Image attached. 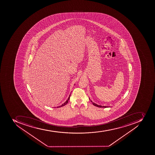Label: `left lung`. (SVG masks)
<instances>
[{
    "label": "left lung",
    "mask_w": 155,
    "mask_h": 155,
    "mask_svg": "<svg viewBox=\"0 0 155 155\" xmlns=\"http://www.w3.org/2000/svg\"><path fill=\"white\" fill-rule=\"evenodd\" d=\"M91 102H92V104H93V105H94V106H95L97 107H107L106 106H100V105H97V104H95L91 100Z\"/></svg>",
    "instance_id": "8db88e82"
}]
</instances>
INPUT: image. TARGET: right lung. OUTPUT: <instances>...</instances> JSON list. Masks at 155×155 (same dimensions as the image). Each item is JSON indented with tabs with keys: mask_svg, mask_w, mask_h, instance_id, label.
Instances as JSON below:
<instances>
[{
	"mask_svg": "<svg viewBox=\"0 0 155 155\" xmlns=\"http://www.w3.org/2000/svg\"><path fill=\"white\" fill-rule=\"evenodd\" d=\"M70 95H71V94L70 95L68 99H67V101H66V102H65L64 103V104H62V105H61V106L58 107H61L64 106V105H66V104H67V103L68 102V100H69L70 99Z\"/></svg>",
	"mask_w": 155,
	"mask_h": 155,
	"instance_id": "obj_1",
	"label": "right lung"
}]
</instances>
